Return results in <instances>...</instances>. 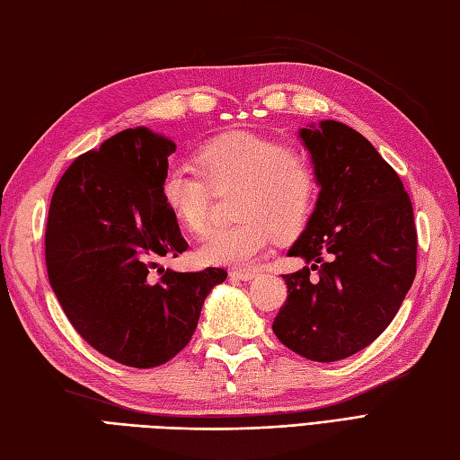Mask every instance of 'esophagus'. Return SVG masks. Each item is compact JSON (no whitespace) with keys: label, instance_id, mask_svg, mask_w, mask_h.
Segmentation results:
<instances>
[{"label":"esophagus","instance_id":"1","mask_svg":"<svg viewBox=\"0 0 460 460\" xmlns=\"http://www.w3.org/2000/svg\"><path fill=\"white\" fill-rule=\"evenodd\" d=\"M255 275V271H245V269H240V271H232L230 277L238 279V281H250V279Z\"/></svg>","mask_w":460,"mask_h":460}]
</instances>
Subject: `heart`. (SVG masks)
Segmentation results:
<instances>
[{"label": "heart", "mask_w": 460, "mask_h": 460, "mask_svg": "<svg viewBox=\"0 0 460 460\" xmlns=\"http://www.w3.org/2000/svg\"><path fill=\"white\" fill-rule=\"evenodd\" d=\"M199 170L167 165L160 195L181 226L205 230L212 187L240 183L234 226L212 228L197 255L208 265L250 267L273 240L293 238L306 226L318 199V175L306 155L253 132H224L199 146ZM208 179L205 180L202 175Z\"/></svg>", "instance_id": "1"}]
</instances>
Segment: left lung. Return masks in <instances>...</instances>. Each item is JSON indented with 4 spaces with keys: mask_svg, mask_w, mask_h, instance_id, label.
Wrapping results in <instances>:
<instances>
[{
    "mask_svg": "<svg viewBox=\"0 0 460 460\" xmlns=\"http://www.w3.org/2000/svg\"><path fill=\"white\" fill-rule=\"evenodd\" d=\"M300 138L320 195L288 250L306 265L283 275L288 296L273 332L290 351L332 363L365 349L394 320L416 277L418 234L398 173L363 134L322 120Z\"/></svg>",
    "mask_w": 460,
    "mask_h": 460,
    "instance_id": "8db88e82",
    "label": "left lung"
}]
</instances>
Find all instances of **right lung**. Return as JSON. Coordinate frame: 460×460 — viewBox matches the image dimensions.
I'll return each mask as SVG.
<instances>
[{"label":"right lung","mask_w":460,"mask_h":460,"mask_svg":"<svg viewBox=\"0 0 460 460\" xmlns=\"http://www.w3.org/2000/svg\"><path fill=\"white\" fill-rule=\"evenodd\" d=\"M175 142L127 128L77 155L54 189L44 257L49 281L75 332L120 365H164L191 341L220 267L164 269L189 245L160 195Z\"/></svg>","instance_id":"right-lung-1"}]
</instances>
